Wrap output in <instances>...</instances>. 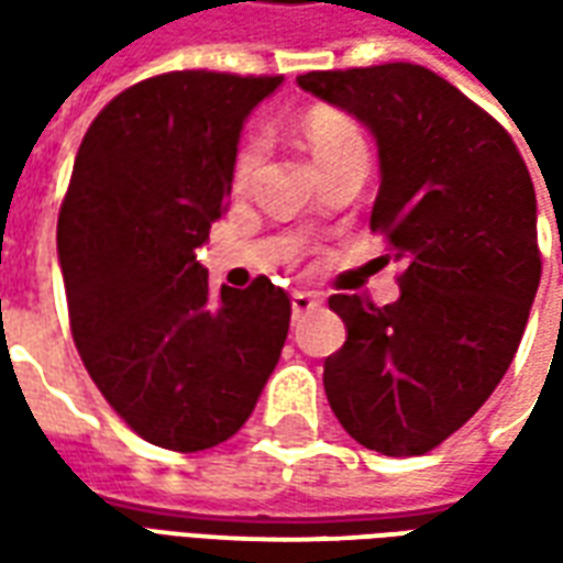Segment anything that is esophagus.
Instances as JSON below:
<instances>
[{"instance_id":"esophagus-1","label":"esophagus","mask_w":563,"mask_h":563,"mask_svg":"<svg viewBox=\"0 0 563 563\" xmlns=\"http://www.w3.org/2000/svg\"><path fill=\"white\" fill-rule=\"evenodd\" d=\"M322 305L319 301V295L313 292H292V313L295 319H301L305 313H310V310H317V307Z\"/></svg>"}]
</instances>
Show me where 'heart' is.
<instances>
[{
    "label": "heart",
    "instance_id": "1",
    "mask_svg": "<svg viewBox=\"0 0 563 563\" xmlns=\"http://www.w3.org/2000/svg\"><path fill=\"white\" fill-rule=\"evenodd\" d=\"M301 132H305L307 144L313 147V156L322 159L329 156L331 150L343 147L350 141L362 139L358 129L350 117L331 108V104H313L305 117H301ZM258 159H262V141H258L256 132H250L241 139L238 150H234L232 159V186L234 189H244L250 184V177L256 172Z\"/></svg>",
    "mask_w": 563,
    "mask_h": 563
}]
</instances>
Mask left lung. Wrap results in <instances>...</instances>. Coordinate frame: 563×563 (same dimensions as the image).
Instances as JSON below:
<instances>
[{
	"label": "left lung",
	"mask_w": 563,
	"mask_h": 563,
	"mask_svg": "<svg viewBox=\"0 0 563 563\" xmlns=\"http://www.w3.org/2000/svg\"><path fill=\"white\" fill-rule=\"evenodd\" d=\"M298 84L377 139L371 232L401 258L389 307L331 295L346 343L325 395L362 446L424 455L495 391L543 274L537 196L516 141L459 87L416 63L307 71Z\"/></svg>",
	"instance_id": "obj_1"
}]
</instances>
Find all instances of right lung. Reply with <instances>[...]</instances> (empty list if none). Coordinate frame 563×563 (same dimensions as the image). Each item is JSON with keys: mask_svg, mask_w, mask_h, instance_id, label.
I'll use <instances>...</instances> for the list:
<instances>
[{"mask_svg": "<svg viewBox=\"0 0 563 563\" xmlns=\"http://www.w3.org/2000/svg\"><path fill=\"white\" fill-rule=\"evenodd\" d=\"M283 75L165 71L92 120L56 222L80 362L147 443L201 452L250 419L289 334L268 277L213 292L196 250L232 192L246 114Z\"/></svg>", "mask_w": 563, "mask_h": 563, "instance_id": "right-lung-1", "label": "right lung"}]
</instances>
